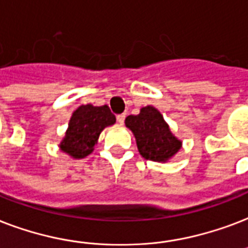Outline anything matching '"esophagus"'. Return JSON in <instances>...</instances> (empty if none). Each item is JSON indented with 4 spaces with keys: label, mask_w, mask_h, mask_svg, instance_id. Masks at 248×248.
I'll use <instances>...</instances> for the list:
<instances>
[{
    "label": "esophagus",
    "mask_w": 248,
    "mask_h": 248,
    "mask_svg": "<svg viewBox=\"0 0 248 248\" xmlns=\"http://www.w3.org/2000/svg\"><path fill=\"white\" fill-rule=\"evenodd\" d=\"M124 117H126V116H124V114H118V116H117V121H118V124H124Z\"/></svg>",
    "instance_id": "esophagus-1"
}]
</instances>
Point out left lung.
<instances>
[{
    "mask_svg": "<svg viewBox=\"0 0 248 248\" xmlns=\"http://www.w3.org/2000/svg\"><path fill=\"white\" fill-rule=\"evenodd\" d=\"M124 124L134 134L138 151L145 160L168 162L182 148V140L171 132L161 113L152 105L141 108L137 116L126 117Z\"/></svg>",
    "mask_w": 248,
    "mask_h": 248,
    "instance_id": "1",
    "label": "left lung"
}]
</instances>
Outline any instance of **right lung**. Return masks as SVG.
Listing matches in <instances>:
<instances>
[{
  "mask_svg": "<svg viewBox=\"0 0 248 248\" xmlns=\"http://www.w3.org/2000/svg\"><path fill=\"white\" fill-rule=\"evenodd\" d=\"M114 124L116 116L108 105H80L70 118L69 127L60 143V149L73 158L87 157L93 152L101 131Z\"/></svg>",
  "mask_w": 248,
  "mask_h": 248,
  "instance_id": "obj_1",
  "label": "right lung"
}]
</instances>
